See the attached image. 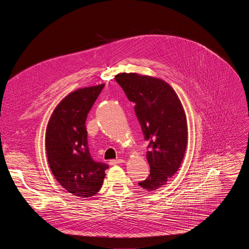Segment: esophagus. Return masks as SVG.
Returning a JSON list of instances; mask_svg holds the SVG:
<instances>
[{"instance_id":"1","label":"esophagus","mask_w":249,"mask_h":249,"mask_svg":"<svg viewBox=\"0 0 249 249\" xmlns=\"http://www.w3.org/2000/svg\"><path fill=\"white\" fill-rule=\"evenodd\" d=\"M125 160H122V159H118V160H110V161H109V164L110 165H114V164H117V163H122V162H124Z\"/></svg>"}]
</instances>
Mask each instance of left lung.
<instances>
[{"label":"left lung","instance_id":"1","mask_svg":"<svg viewBox=\"0 0 249 249\" xmlns=\"http://www.w3.org/2000/svg\"><path fill=\"white\" fill-rule=\"evenodd\" d=\"M115 81L135 102L136 116L150 142V175L138 184L146 191H156L169 181L184 158L188 137L183 106L173 89L160 79L121 73Z\"/></svg>","mask_w":249,"mask_h":249}]
</instances>
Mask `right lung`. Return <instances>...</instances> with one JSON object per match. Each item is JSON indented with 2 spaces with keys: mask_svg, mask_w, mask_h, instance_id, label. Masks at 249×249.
I'll list each match as a JSON object with an SVG mask.
<instances>
[{
  "mask_svg": "<svg viewBox=\"0 0 249 249\" xmlns=\"http://www.w3.org/2000/svg\"><path fill=\"white\" fill-rule=\"evenodd\" d=\"M104 84L69 93L54 109L45 135L48 162L57 181L69 193L88 198L101 188L108 165L92 160L86 121Z\"/></svg>",
  "mask_w": 249,
  "mask_h": 249,
  "instance_id": "obj_1",
  "label": "right lung"
}]
</instances>
